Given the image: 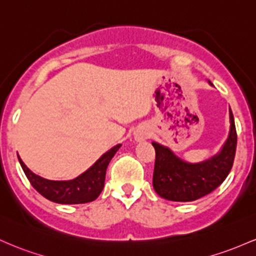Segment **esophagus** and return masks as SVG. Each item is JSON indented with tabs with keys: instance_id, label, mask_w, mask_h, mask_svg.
<instances>
[{
	"instance_id": "obj_1",
	"label": "esophagus",
	"mask_w": 256,
	"mask_h": 256,
	"mask_svg": "<svg viewBox=\"0 0 256 256\" xmlns=\"http://www.w3.org/2000/svg\"><path fill=\"white\" fill-rule=\"evenodd\" d=\"M142 136H144V138H145V136H142Z\"/></svg>"
}]
</instances>
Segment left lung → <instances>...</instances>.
Instances as JSON below:
<instances>
[{
	"label": "left lung",
	"mask_w": 256,
	"mask_h": 256,
	"mask_svg": "<svg viewBox=\"0 0 256 256\" xmlns=\"http://www.w3.org/2000/svg\"><path fill=\"white\" fill-rule=\"evenodd\" d=\"M230 123L228 138L220 154L202 163L184 162L168 148L152 142L156 151L152 179L154 191L164 200L191 202L220 186L231 170L236 154L237 132L231 108Z\"/></svg>",
	"instance_id": "obj_1"
}]
</instances>
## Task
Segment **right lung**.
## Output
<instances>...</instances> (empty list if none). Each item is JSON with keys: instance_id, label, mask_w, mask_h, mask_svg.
<instances>
[{"instance_id": "obj_1", "label": "right lung", "mask_w": 256, "mask_h": 256, "mask_svg": "<svg viewBox=\"0 0 256 256\" xmlns=\"http://www.w3.org/2000/svg\"><path fill=\"white\" fill-rule=\"evenodd\" d=\"M120 148V145L114 146L110 151L102 154L86 173L68 182H53V180L43 179L38 175L34 174L24 164L19 156L18 160L28 182L43 197L59 204H81L96 200L98 196L102 194L105 184L106 169Z\"/></svg>"}]
</instances>
